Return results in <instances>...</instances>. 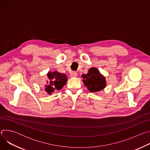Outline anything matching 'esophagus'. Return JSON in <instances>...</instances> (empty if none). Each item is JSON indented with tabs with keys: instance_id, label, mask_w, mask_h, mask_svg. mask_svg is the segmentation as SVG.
<instances>
[{
	"instance_id": "esophagus-1",
	"label": "esophagus",
	"mask_w": 150,
	"mask_h": 150,
	"mask_svg": "<svg viewBox=\"0 0 150 150\" xmlns=\"http://www.w3.org/2000/svg\"><path fill=\"white\" fill-rule=\"evenodd\" d=\"M77 76V74L76 72H72L71 74H70V77L71 78H75Z\"/></svg>"
}]
</instances>
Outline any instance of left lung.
Wrapping results in <instances>:
<instances>
[{
  "mask_svg": "<svg viewBox=\"0 0 150 150\" xmlns=\"http://www.w3.org/2000/svg\"><path fill=\"white\" fill-rule=\"evenodd\" d=\"M81 76L85 86L90 92H98L106 87L105 78L94 67L91 68L87 74H82Z\"/></svg>",
  "mask_w": 150,
  "mask_h": 150,
  "instance_id": "1",
  "label": "left lung"
}]
</instances>
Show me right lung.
<instances>
[{
  "instance_id": "right-lung-1",
  "label": "right lung",
  "mask_w": 150,
  "mask_h": 150,
  "mask_svg": "<svg viewBox=\"0 0 150 150\" xmlns=\"http://www.w3.org/2000/svg\"><path fill=\"white\" fill-rule=\"evenodd\" d=\"M47 77L49 81L47 82L48 84L45 85V91L49 95H51L54 91L61 90L68 81L66 74H61L57 71L48 72Z\"/></svg>"
}]
</instances>
